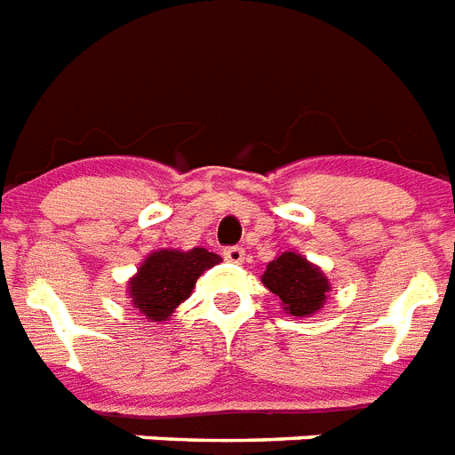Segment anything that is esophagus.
<instances>
[{"label":"esophagus","mask_w":455,"mask_h":455,"mask_svg":"<svg viewBox=\"0 0 455 455\" xmlns=\"http://www.w3.org/2000/svg\"><path fill=\"white\" fill-rule=\"evenodd\" d=\"M224 259L231 261V264H243V261H245V250L238 245L227 247V250H224Z\"/></svg>","instance_id":"34e87169"}]
</instances>
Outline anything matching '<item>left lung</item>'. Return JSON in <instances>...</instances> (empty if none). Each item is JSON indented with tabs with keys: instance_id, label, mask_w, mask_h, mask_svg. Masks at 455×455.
I'll use <instances>...</instances> for the list:
<instances>
[{
	"instance_id": "left-lung-1",
	"label": "left lung",
	"mask_w": 455,
	"mask_h": 455,
	"mask_svg": "<svg viewBox=\"0 0 455 455\" xmlns=\"http://www.w3.org/2000/svg\"><path fill=\"white\" fill-rule=\"evenodd\" d=\"M261 283L283 301L285 311L294 317H308L320 311L330 291L324 273L297 252H283L275 257L266 266Z\"/></svg>"
}]
</instances>
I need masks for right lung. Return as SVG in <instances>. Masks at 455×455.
<instances>
[{
	"instance_id": "right-lung-1",
	"label": "right lung",
	"mask_w": 455,
	"mask_h": 455,
	"mask_svg": "<svg viewBox=\"0 0 455 455\" xmlns=\"http://www.w3.org/2000/svg\"><path fill=\"white\" fill-rule=\"evenodd\" d=\"M220 261V254L208 252L205 247H194L189 252H151L128 283V297L135 311L142 313L147 320L164 323L189 297L203 271H208Z\"/></svg>"
}]
</instances>
